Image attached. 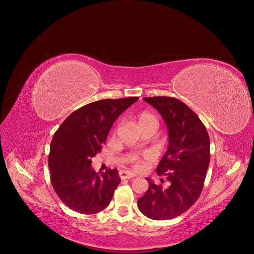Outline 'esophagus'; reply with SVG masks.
I'll return each mask as SVG.
<instances>
[{"mask_svg":"<svg viewBox=\"0 0 254 254\" xmlns=\"http://www.w3.org/2000/svg\"><path fill=\"white\" fill-rule=\"evenodd\" d=\"M119 175H120V178H121V179H132V178L136 177L135 174L131 173V172H129V171H121V172L119 173Z\"/></svg>","mask_w":254,"mask_h":254,"instance_id":"esophagus-1","label":"esophagus"}]
</instances>
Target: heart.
Segmentation results:
<instances>
[{
  "instance_id": "heart-1",
  "label": "heart",
  "mask_w": 254,
  "mask_h": 254,
  "mask_svg": "<svg viewBox=\"0 0 254 254\" xmlns=\"http://www.w3.org/2000/svg\"><path fill=\"white\" fill-rule=\"evenodd\" d=\"M135 123L139 129L143 126H148V125L153 126L157 129L159 125L157 118L153 114L148 113V112H142V113L138 114L135 118ZM131 162L133 163V166L135 168H137V170H139V168H141V166H142V161L138 158V157H132Z\"/></svg>"
}]
</instances>
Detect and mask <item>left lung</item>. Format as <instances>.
I'll return each mask as SVG.
<instances>
[{"label":"left lung","mask_w":254,"mask_h":254,"mask_svg":"<svg viewBox=\"0 0 254 254\" xmlns=\"http://www.w3.org/2000/svg\"><path fill=\"white\" fill-rule=\"evenodd\" d=\"M143 100L159 112L167 126L168 147L157 174L166 177L170 185H156L147 178L149 189L137 206L150 219H173L200 195L210 163V137L197 115L182 101L164 96Z\"/></svg>","instance_id":"8db88e82"}]
</instances>
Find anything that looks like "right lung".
Returning a JSON list of instances; mask_svg holds the SVG:
<instances>
[{"label": "right lung", "instance_id": "obj_1", "mask_svg": "<svg viewBox=\"0 0 254 254\" xmlns=\"http://www.w3.org/2000/svg\"><path fill=\"white\" fill-rule=\"evenodd\" d=\"M138 97L103 99L72 113L55 132L48 156L52 185L68 208L96 214L110 204L121 182L118 170L96 173L92 158L105 143L115 121Z\"/></svg>", "mask_w": 254, "mask_h": 254}]
</instances>
